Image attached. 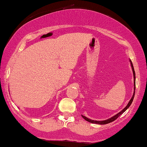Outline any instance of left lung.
<instances>
[{
    "label": "left lung",
    "mask_w": 147,
    "mask_h": 147,
    "mask_svg": "<svg viewBox=\"0 0 147 147\" xmlns=\"http://www.w3.org/2000/svg\"><path fill=\"white\" fill-rule=\"evenodd\" d=\"M130 62H131V68H132V70H133V78H134V92H133V95L132 96V97H131V100L129 101V102L128 103L127 106H126L125 108H124V109H123L122 111H121L120 112L118 113L117 114H116L115 115L113 116L112 117L109 118V119H106V120H103V121H97V120H92V119H88V118H87L86 117H85V116L84 115H82V117L84 118L85 120L88 121V122H90V123H93V124H109V123H111L112 122H113V121L115 120L116 119H117V117H119L120 115H122L123 113H124L125 111H126V109H128V108L130 106H131V103L133 102V98H134V96H135V91H136V73H135V70H134V68H133V63L132 62H131V61L130 60Z\"/></svg>",
    "instance_id": "obj_1"
}]
</instances>
